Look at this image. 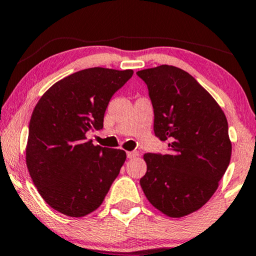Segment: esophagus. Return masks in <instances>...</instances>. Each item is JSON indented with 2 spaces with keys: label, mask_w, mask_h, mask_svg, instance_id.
I'll return each instance as SVG.
<instances>
[{
  "label": "esophagus",
  "mask_w": 256,
  "mask_h": 256,
  "mask_svg": "<svg viewBox=\"0 0 256 256\" xmlns=\"http://www.w3.org/2000/svg\"><path fill=\"white\" fill-rule=\"evenodd\" d=\"M126 154H128V158L132 159V158H136V156H138L139 152L138 151H128V153H126Z\"/></svg>",
  "instance_id": "1"
}]
</instances>
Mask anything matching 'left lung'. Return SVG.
<instances>
[{"label": "left lung", "instance_id": "left-lung-1", "mask_svg": "<svg viewBox=\"0 0 256 256\" xmlns=\"http://www.w3.org/2000/svg\"><path fill=\"white\" fill-rule=\"evenodd\" d=\"M154 112V134L168 153H146L140 179L146 198L171 218L196 212L210 199L230 165L228 122L216 100L188 72L160 66L138 71Z\"/></svg>", "mask_w": 256, "mask_h": 256}]
</instances>
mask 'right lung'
<instances>
[{
	"instance_id": "right-lung-1",
	"label": "right lung",
	"mask_w": 256,
	"mask_h": 256,
	"mask_svg": "<svg viewBox=\"0 0 256 256\" xmlns=\"http://www.w3.org/2000/svg\"><path fill=\"white\" fill-rule=\"evenodd\" d=\"M132 74L134 70H80L54 83L34 108L26 166L40 196L57 212L88 216L118 176L125 151L94 146L85 134L103 128L108 102Z\"/></svg>"
}]
</instances>
